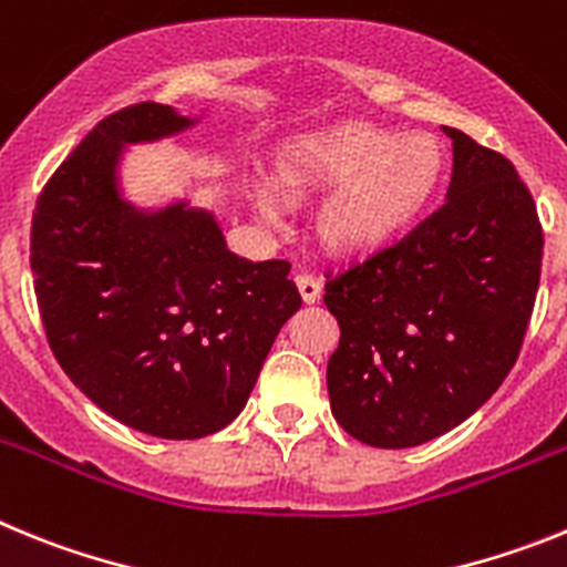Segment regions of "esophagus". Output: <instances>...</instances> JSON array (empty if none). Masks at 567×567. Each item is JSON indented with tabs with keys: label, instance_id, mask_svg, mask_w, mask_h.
<instances>
[{
	"label": "esophagus",
	"instance_id": "1",
	"mask_svg": "<svg viewBox=\"0 0 567 567\" xmlns=\"http://www.w3.org/2000/svg\"><path fill=\"white\" fill-rule=\"evenodd\" d=\"M295 284H298L300 295H303V300L307 303H315V300L320 298V278L312 272H298L295 275Z\"/></svg>",
	"mask_w": 567,
	"mask_h": 567
}]
</instances>
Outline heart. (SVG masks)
Returning <instances> with one entry per match:
<instances>
[{
  "label": "heart",
  "instance_id": "obj_1",
  "mask_svg": "<svg viewBox=\"0 0 567 567\" xmlns=\"http://www.w3.org/2000/svg\"><path fill=\"white\" fill-rule=\"evenodd\" d=\"M443 178V150L425 133L349 127L312 144L287 169L289 198L338 193L323 213V235L343 252H374L417 221ZM264 218L284 221L275 189L255 193Z\"/></svg>",
  "mask_w": 567,
  "mask_h": 567
}]
</instances>
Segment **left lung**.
<instances>
[{"mask_svg":"<svg viewBox=\"0 0 567 567\" xmlns=\"http://www.w3.org/2000/svg\"><path fill=\"white\" fill-rule=\"evenodd\" d=\"M445 135L449 202L360 264L327 269L332 414L378 449L420 445L477 412L517 363L537 300L545 238L528 187L497 150Z\"/></svg>","mask_w":567,"mask_h":567,"instance_id":"obj_1","label":"left lung"}]
</instances>
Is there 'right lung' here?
I'll return each mask as SVG.
<instances>
[{
  "instance_id": "obj_1",
  "label": "right lung",
  "mask_w": 567,
  "mask_h": 567,
  "mask_svg": "<svg viewBox=\"0 0 567 567\" xmlns=\"http://www.w3.org/2000/svg\"><path fill=\"white\" fill-rule=\"evenodd\" d=\"M189 118L142 102L110 113L39 193L30 269L59 365L135 432L195 440L233 423L300 309L289 260H244L213 215H138L115 193L118 150Z\"/></svg>"
}]
</instances>
